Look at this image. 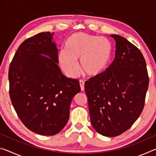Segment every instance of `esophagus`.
Listing matches in <instances>:
<instances>
[{
    "instance_id": "obj_1",
    "label": "esophagus",
    "mask_w": 156,
    "mask_h": 156,
    "mask_svg": "<svg viewBox=\"0 0 156 156\" xmlns=\"http://www.w3.org/2000/svg\"><path fill=\"white\" fill-rule=\"evenodd\" d=\"M80 87L81 91H84V83L83 81H82V80L80 81Z\"/></svg>"
}]
</instances>
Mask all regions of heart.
<instances>
[{
	"mask_svg": "<svg viewBox=\"0 0 156 156\" xmlns=\"http://www.w3.org/2000/svg\"><path fill=\"white\" fill-rule=\"evenodd\" d=\"M65 49L58 52L60 68L68 77L74 78L81 72L89 77L103 74L113 56V46L109 39L84 32H76L65 42Z\"/></svg>",
	"mask_w": 156,
	"mask_h": 156,
	"instance_id": "heart-1",
	"label": "heart"
}]
</instances>
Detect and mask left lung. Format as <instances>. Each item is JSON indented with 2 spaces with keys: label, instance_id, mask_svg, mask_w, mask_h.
I'll return each instance as SVG.
<instances>
[{
  "label": "left lung",
  "instance_id": "8db88e82",
  "mask_svg": "<svg viewBox=\"0 0 156 156\" xmlns=\"http://www.w3.org/2000/svg\"><path fill=\"white\" fill-rule=\"evenodd\" d=\"M115 41L113 62L103 74L85 82L91 123L107 137L120 135L141 114L149 87L146 62L141 51L124 37Z\"/></svg>",
  "mask_w": 156,
  "mask_h": 156
}]
</instances>
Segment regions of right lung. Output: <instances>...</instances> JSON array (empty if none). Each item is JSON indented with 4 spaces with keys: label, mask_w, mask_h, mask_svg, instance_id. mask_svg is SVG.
<instances>
[{
    "label": "right lung",
    "mask_w": 156,
    "mask_h": 156,
    "mask_svg": "<svg viewBox=\"0 0 156 156\" xmlns=\"http://www.w3.org/2000/svg\"><path fill=\"white\" fill-rule=\"evenodd\" d=\"M54 33L42 32L18 47L9 66V96L18 117L30 131L54 136L65 127L73 98L80 91L76 79L59 68Z\"/></svg>",
    "instance_id": "1"
}]
</instances>
